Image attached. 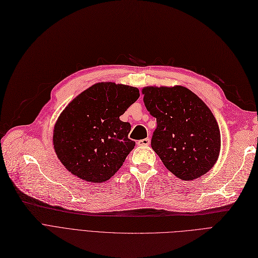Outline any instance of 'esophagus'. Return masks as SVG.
Masks as SVG:
<instances>
[{"mask_svg":"<svg viewBox=\"0 0 258 258\" xmlns=\"http://www.w3.org/2000/svg\"><path fill=\"white\" fill-rule=\"evenodd\" d=\"M150 139L149 138H145V139H142V140H139L137 142V144L139 145V147H148V145L150 144Z\"/></svg>","mask_w":258,"mask_h":258,"instance_id":"obj_1","label":"esophagus"}]
</instances>
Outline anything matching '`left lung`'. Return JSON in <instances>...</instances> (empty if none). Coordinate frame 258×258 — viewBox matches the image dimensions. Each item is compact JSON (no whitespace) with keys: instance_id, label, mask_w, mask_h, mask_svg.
Returning <instances> with one entry per match:
<instances>
[{"instance_id":"1","label":"left lung","mask_w":258,"mask_h":258,"mask_svg":"<svg viewBox=\"0 0 258 258\" xmlns=\"http://www.w3.org/2000/svg\"><path fill=\"white\" fill-rule=\"evenodd\" d=\"M143 102L156 118L152 149L181 180H194L215 165L220 152L218 123L208 105L188 88L147 86Z\"/></svg>"}]
</instances>
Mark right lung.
I'll use <instances>...</instances> for the list:
<instances>
[{
  "label": "right lung",
  "instance_id": "1",
  "mask_svg": "<svg viewBox=\"0 0 258 258\" xmlns=\"http://www.w3.org/2000/svg\"><path fill=\"white\" fill-rule=\"evenodd\" d=\"M137 87L99 82L73 99L53 127V149L65 169L87 182L101 183L122 166L135 141L120 116L139 98Z\"/></svg>",
  "mask_w": 258,
  "mask_h": 258
}]
</instances>
